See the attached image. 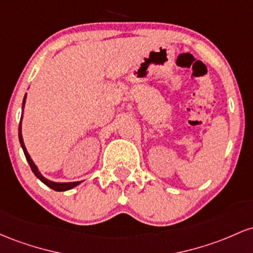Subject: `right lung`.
<instances>
[{"instance_id":"obj_1","label":"right lung","mask_w":253,"mask_h":253,"mask_svg":"<svg viewBox=\"0 0 253 253\" xmlns=\"http://www.w3.org/2000/svg\"><path fill=\"white\" fill-rule=\"evenodd\" d=\"M25 101H26V95L24 96V101H22V111H24V106H25ZM22 119V117H21ZM19 141H20V144H21L22 147V150H24V154L25 157H26V160L28 165L31 166V169H32V172L35 173V175L37 178H38L39 180L42 181V183H44L45 185L49 186L52 190H55V191H67V190H70L73 188H75L76 185H79V184L81 183V181H72V183H55V181H51L49 179H46V178L44 177V175L42 174L41 172H39L38 167L36 166V164L33 163V160L31 159L30 154H28L26 147H25V143H24V140H22V134H21V122H20L19 124Z\"/></svg>"}]
</instances>
